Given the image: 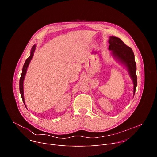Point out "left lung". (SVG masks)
I'll list each match as a JSON object with an SVG mask.
<instances>
[{"label": "left lung", "instance_id": "1", "mask_svg": "<svg viewBox=\"0 0 157 157\" xmlns=\"http://www.w3.org/2000/svg\"><path fill=\"white\" fill-rule=\"evenodd\" d=\"M109 50H111L112 54L119 61L124 64L128 70L130 77L133 82V96L136 93L137 85V78L136 75V63L133 52L132 48L128 47L119 38L115 36H110L109 40Z\"/></svg>", "mask_w": 157, "mask_h": 157}]
</instances>
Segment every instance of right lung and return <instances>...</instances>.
Wrapping results in <instances>:
<instances>
[{
	"instance_id": "right-lung-1",
	"label": "right lung",
	"mask_w": 157,
	"mask_h": 157,
	"mask_svg": "<svg viewBox=\"0 0 157 157\" xmlns=\"http://www.w3.org/2000/svg\"><path fill=\"white\" fill-rule=\"evenodd\" d=\"M35 45H33L32 48V50H31V54L30 55V56L26 59L24 64V66H23V69H22V73H21V76H20V82H19V86H20V94H21V99H22V101H23L25 105V101H24V87H23V82H24V78H25V74H26V72H27V68L29 66V64L33 56V53H34V52H35ZM26 107V105H25Z\"/></svg>"
}]
</instances>
